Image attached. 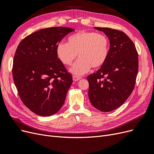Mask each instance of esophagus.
<instances>
[{"mask_svg": "<svg viewBox=\"0 0 154 154\" xmlns=\"http://www.w3.org/2000/svg\"><path fill=\"white\" fill-rule=\"evenodd\" d=\"M72 79H73V81L74 82H77L78 80H80L81 79V77L80 76H72Z\"/></svg>", "mask_w": 154, "mask_h": 154, "instance_id": "34e87169", "label": "esophagus"}]
</instances>
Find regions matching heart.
I'll use <instances>...</instances> for the list:
<instances>
[{"instance_id": "heart-1", "label": "heart", "mask_w": 154, "mask_h": 154, "mask_svg": "<svg viewBox=\"0 0 154 154\" xmlns=\"http://www.w3.org/2000/svg\"><path fill=\"white\" fill-rule=\"evenodd\" d=\"M79 53V58L71 69L76 76H82L91 67L98 68L105 63L109 53L107 37L93 31H82L70 36L68 43L60 42L57 46L58 58L65 66H71Z\"/></svg>"}]
</instances>
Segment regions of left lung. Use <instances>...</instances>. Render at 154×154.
Instances as JSON below:
<instances>
[{"mask_svg": "<svg viewBox=\"0 0 154 154\" xmlns=\"http://www.w3.org/2000/svg\"><path fill=\"white\" fill-rule=\"evenodd\" d=\"M110 40L108 58L96 72L87 76L91 104L103 112L122 105L132 92L138 72V53L124 32L109 27H95Z\"/></svg>", "mask_w": 154, "mask_h": 154, "instance_id": "obj_1", "label": "left lung"}]
</instances>
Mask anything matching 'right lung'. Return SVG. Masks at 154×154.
I'll use <instances>...</instances> for the list:
<instances>
[{
    "mask_svg": "<svg viewBox=\"0 0 154 154\" xmlns=\"http://www.w3.org/2000/svg\"><path fill=\"white\" fill-rule=\"evenodd\" d=\"M74 31L66 27L40 29L27 36L17 48L13 81L23 103L37 115H53L64 103L72 78L58 58L57 46Z\"/></svg>",
    "mask_w": 154,
    "mask_h": 154,
    "instance_id": "add662e5",
    "label": "right lung"
}]
</instances>
